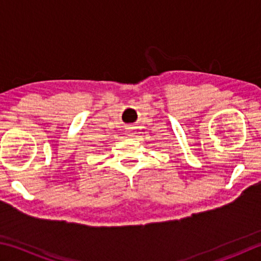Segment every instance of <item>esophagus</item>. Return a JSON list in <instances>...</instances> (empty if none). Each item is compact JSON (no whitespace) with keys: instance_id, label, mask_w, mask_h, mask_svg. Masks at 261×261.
<instances>
[{"instance_id":"1","label":"esophagus","mask_w":261,"mask_h":261,"mask_svg":"<svg viewBox=\"0 0 261 261\" xmlns=\"http://www.w3.org/2000/svg\"><path fill=\"white\" fill-rule=\"evenodd\" d=\"M134 127H127L126 129V132H127V136H134L135 135V132H134Z\"/></svg>"}]
</instances>
